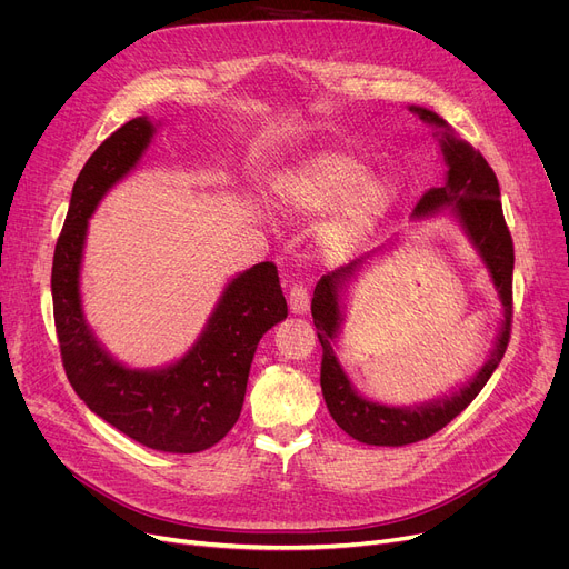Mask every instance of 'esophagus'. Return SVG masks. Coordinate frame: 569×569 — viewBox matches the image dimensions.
I'll list each match as a JSON object with an SVG mask.
<instances>
[{
  "label": "esophagus",
  "mask_w": 569,
  "mask_h": 569,
  "mask_svg": "<svg viewBox=\"0 0 569 569\" xmlns=\"http://www.w3.org/2000/svg\"><path fill=\"white\" fill-rule=\"evenodd\" d=\"M288 305L292 313H307L311 305V295L305 283H292L288 290Z\"/></svg>",
  "instance_id": "34e87169"
}]
</instances>
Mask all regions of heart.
Here are the masks:
<instances>
[{
    "mask_svg": "<svg viewBox=\"0 0 569 569\" xmlns=\"http://www.w3.org/2000/svg\"><path fill=\"white\" fill-rule=\"evenodd\" d=\"M367 174V166L348 154H316L281 174L277 198L288 212L302 217L325 214L339 204L327 234L335 244H355L380 223L395 200L390 184Z\"/></svg>",
    "mask_w": 569,
    "mask_h": 569,
    "instance_id": "b5f03b06",
    "label": "heart"
}]
</instances>
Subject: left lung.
Returning <instances> with one entry per match:
<instances>
[{"instance_id":"left-lung-1","label":"left lung","mask_w":569,"mask_h":569,"mask_svg":"<svg viewBox=\"0 0 569 569\" xmlns=\"http://www.w3.org/2000/svg\"><path fill=\"white\" fill-rule=\"evenodd\" d=\"M420 114L425 122L436 127H447L442 119L425 108H410ZM442 157L447 163V184L429 189L415 207V217H425L436 212L438 207H450L455 217L466 228L472 244L485 258L493 286L502 302V330L496 343V350L461 392L450 399H442L420 408H390L380 406L369 399H362L352 390L348 376L335 355V337L339 330V290L343 281L355 274V269L362 260H355L348 267H339L335 272L320 277L313 290L311 316L318 332V341L322 346V362H320V387L327 403V410L335 417V422L355 440L367 445H387L399 447L417 440H425L450 425L455 417L468 408V403L482 392V387L500 365L502 355L510 343L512 335V269H515V244L510 228L502 217L500 189L498 179L487 159L475 152V149L457 140L455 136H442Z\"/></svg>"}]
</instances>
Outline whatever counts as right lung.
Returning <instances> with one entry per match:
<instances>
[{"label": "right lung", "mask_w": 569, "mask_h": 569, "mask_svg": "<svg viewBox=\"0 0 569 569\" xmlns=\"http://www.w3.org/2000/svg\"><path fill=\"white\" fill-rule=\"evenodd\" d=\"M152 133L147 117L131 119L97 147L76 179L52 258L54 330L67 378L89 410L152 450L193 455L234 427L258 341L288 316V307L277 264L258 262L228 283L202 337L177 365L131 371L97 343L78 290L87 219L138 163Z\"/></svg>", "instance_id": "add662e5"}]
</instances>
